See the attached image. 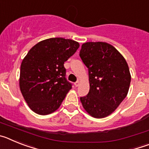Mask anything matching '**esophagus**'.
I'll return each instance as SVG.
<instances>
[{"label": "esophagus", "mask_w": 149, "mask_h": 149, "mask_svg": "<svg viewBox=\"0 0 149 149\" xmlns=\"http://www.w3.org/2000/svg\"><path fill=\"white\" fill-rule=\"evenodd\" d=\"M79 85H80V82H79V81H77L76 83H74V86H75L76 87L79 86Z\"/></svg>", "instance_id": "esophagus-1"}]
</instances>
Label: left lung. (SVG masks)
Instances as JSON below:
<instances>
[{
    "mask_svg": "<svg viewBox=\"0 0 149 149\" xmlns=\"http://www.w3.org/2000/svg\"><path fill=\"white\" fill-rule=\"evenodd\" d=\"M80 56L89 69V92L81 104L91 116L101 119L116 110L128 93L131 76L124 56L103 42L84 43Z\"/></svg>",
    "mask_w": 149,
    "mask_h": 149,
    "instance_id": "left-lung-1",
    "label": "left lung"
}]
</instances>
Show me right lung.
Returning <instances> with one entry per match:
<instances>
[{"label": "right lung", "mask_w": 149, "mask_h": 149, "mask_svg": "<svg viewBox=\"0 0 149 149\" xmlns=\"http://www.w3.org/2000/svg\"><path fill=\"white\" fill-rule=\"evenodd\" d=\"M80 47L63 38L45 39L33 47L22 62L19 87L27 105L39 115H48L61 105L72 89L64 63Z\"/></svg>", "instance_id": "add662e5"}]
</instances>
